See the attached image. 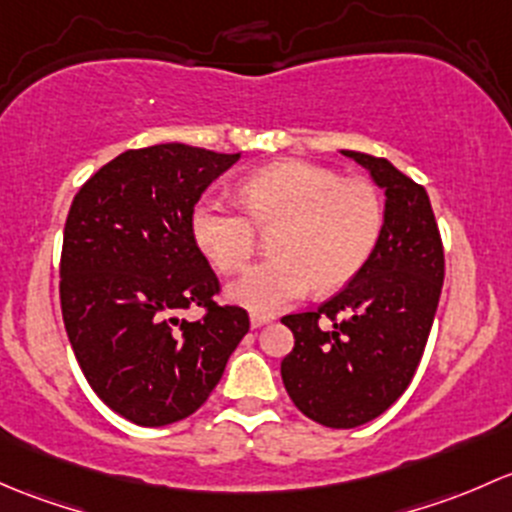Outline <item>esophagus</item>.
Returning <instances> with one entry per match:
<instances>
[{"instance_id":"1","label":"esophagus","mask_w":512,"mask_h":512,"mask_svg":"<svg viewBox=\"0 0 512 512\" xmlns=\"http://www.w3.org/2000/svg\"><path fill=\"white\" fill-rule=\"evenodd\" d=\"M273 320V315H266V313H251V328H263V325H268Z\"/></svg>"}]
</instances>
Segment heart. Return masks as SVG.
Returning <instances> with one entry per match:
<instances>
[{
  "label": "heart",
  "instance_id": "b5f03b06",
  "mask_svg": "<svg viewBox=\"0 0 512 512\" xmlns=\"http://www.w3.org/2000/svg\"><path fill=\"white\" fill-rule=\"evenodd\" d=\"M249 218L217 199L192 209V236L219 271H239L256 249L258 229H272L271 256L229 286V298L254 313H273L320 291L350 283L377 246L384 209L365 179L340 175L313 162L268 165L241 182Z\"/></svg>",
  "mask_w": 512,
  "mask_h": 512
}]
</instances>
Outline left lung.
<instances>
[{"label": "left lung", "instance_id": "obj_1", "mask_svg": "<svg viewBox=\"0 0 512 512\" xmlns=\"http://www.w3.org/2000/svg\"><path fill=\"white\" fill-rule=\"evenodd\" d=\"M384 192V221L362 271L335 298L281 320L288 397L308 419L355 429L387 412L412 382L444 286V246L421 184L384 157L342 150Z\"/></svg>", "mask_w": 512, "mask_h": 512}]
</instances>
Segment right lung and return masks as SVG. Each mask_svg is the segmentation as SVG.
Segmentation results:
<instances>
[{"instance_id":"1","label":"right lung","mask_w":512,"mask_h":512,"mask_svg":"<svg viewBox=\"0 0 512 512\" xmlns=\"http://www.w3.org/2000/svg\"><path fill=\"white\" fill-rule=\"evenodd\" d=\"M241 157L204 147L128 150L78 189L63 229L61 313L93 392L138 426H167L197 412L249 313L217 305V273L192 236L204 189ZM189 304L208 313L178 318Z\"/></svg>"}]
</instances>
